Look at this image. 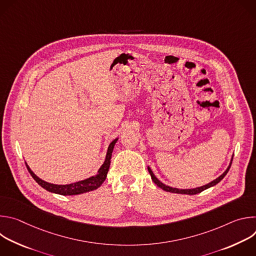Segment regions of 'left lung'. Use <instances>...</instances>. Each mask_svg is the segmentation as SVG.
I'll use <instances>...</instances> for the list:
<instances>
[{"instance_id":"left-lung-1","label":"left lung","mask_w":256,"mask_h":256,"mask_svg":"<svg viewBox=\"0 0 256 256\" xmlns=\"http://www.w3.org/2000/svg\"><path fill=\"white\" fill-rule=\"evenodd\" d=\"M232 160H233V158L231 159V162H230L228 168L226 169V171H225L222 175H220L218 178H216L214 180H212V182H210V184H206V186H202L196 188H190V190H179V188H171V186H168L162 184V182L154 175L153 171L151 170V168H150L149 166H148V170H149V173H150V175H151V177H152V180L154 181V184H157V186H159V188H162L163 190L168 192H173V194H190V196H192V194H198L204 192V190H208V188H210L216 186V184H218V182H220V181L226 176V174L228 173V171H229V169H230V167H231V164H232Z\"/></svg>"}]
</instances>
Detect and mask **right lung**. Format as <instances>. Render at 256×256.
Listing matches in <instances>:
<instances>
[{"label": "right lung", "instance_id": "add662e5", "mask_svg": "<svg viewBox=\"0 0 256 256\" xmlns=\"http://www.w3.org/2000/svg\"><path fill=\"white\" fill-rule=\"evenodd\" d=\"M118 138L110 142V144H109L107 153H106V157H105V161L102 164V166L99 168L98 173L94 176L87 178V179H84V180H81L78 182H74V184H64V186L50 184V182H46V181L40 179L38 176H36L30 169V167L27 165V163H26V167H27L29 173L31 174V176L33 177V179L38 182V184L42 188H44V190H46L50 192H54V194H62V196H76V194H85L88 192H92L94 190H97L106 179L109 166H110V159H112V151H114V144L118 142Z\"/></svg>", "mask_w": 256, "mask_h": 256}]
</instances>
